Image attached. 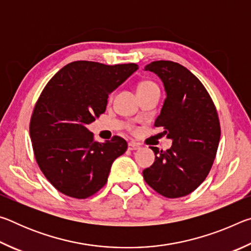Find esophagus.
<instances>
[{
	"instance_id": "1",
	"label": "esophagus",
	"mask_w": 251,
	"mask_h": 251,
	"mask_svg": "<svg viewBox=\"0 0 251 251\" xmlns=\"http://www.w3.org/2000/svg\"><path fill=\"white\" fill-rule=\"evenodd\" d=\"M139 148H141V145H139V144H137V143H129L128 144V150L129 151H137V150H139Z\"/></svg>"
}]
</instances>
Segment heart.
Returning <instances> with one entry per match:
<instances>
[{
	"instance_id": "heart-1",
	"label": "heart",
	"mask_w": 251,
	"mask_h": 251,
	"mask_svg": "<svg viewBox=\"0 0 251 251\" xmlns=\"http://www.w3.org/2000/svg\"><path fill=\"white\" fill-rule=\"evenodd\" d=\"M152 86H157V85L155 83L151 82V80H143V82H141L137 85V93L144 90H147V88H151Z\"/></svg>"
}]
</instances>
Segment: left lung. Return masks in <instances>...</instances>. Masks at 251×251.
I'll return each instance as SVG.
<instances>
[{"instance_id": "obj_1", "label": "left lung", "mask_w": 251, "mask_h": 251, "mask_svg": "<svg viewBox=\"0 0 251 251\" xmlns=\"http://www.w3.org/2000/svg\"><path fill=\"white\" fill-rule=\"evenodd\" d=\"M163 80L166 100L155 127L173 139L167 151L151 147L155 161L144 169V179L166 198L193 193L206 179L214 164L220 139L217 109L205 86L192 72L172 61L145 66Z\"/></svg>"}]
</instances>
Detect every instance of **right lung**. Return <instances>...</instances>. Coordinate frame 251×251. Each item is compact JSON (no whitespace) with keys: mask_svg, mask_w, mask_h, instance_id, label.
<instances>
[{"mask_svg":"<svg viewBox=\"0 0 251 251\" xmlns=\"http://www.w3.org/2000/svg\"><path fill=\"white\" fill-rule=\"evenodd\" d=\"M138 65L76 61L46 84L29 122L36 163L50 184L66 196L85 199L103 188L113 161L127 150L120 136L99 143L86 128L103 114L108 94Z\"/></svg>","mask_w":251,"mask_h":251,"instance_id":"right-lung-1","label":"right lung"}]
</instances>
